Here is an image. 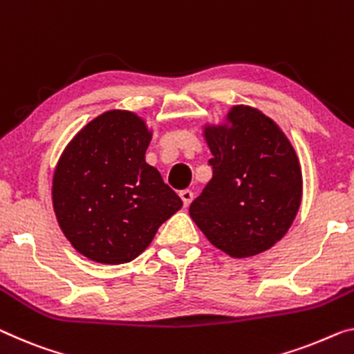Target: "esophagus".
Returning a JSON list of instances; mask_svg holds the SVG:
<instances>
[{
    "instance_id": "34e87169",
    "label": "esophagus",
    "mask_w": 354,
    "mask_h": 354,
    "mask_svg": "<svg viewBox=\"0 0 354 354\" xmlns=\"http://www.w3.org/2000/svg\"><path fill=\"white\" fill-rule=\"evenodd\" d=\"M180 198L183 201V207H188L193 201V192L192 189H183V192H180Z\"/></svg>"
}]
</instances>
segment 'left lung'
<instances>
[{
	"label": "left lung",
	"instance_id": "left-lung-1",
	"mask_svg": "<svg viewBox=\"0 0 354 354\" xmlns=\"http://www.w3.org/2000/svg\"><path fill=\"white\" fill-rule=\"evenodd\" d=\"M231 128H207L212 180L189 215L216 248L247 258L285 236L301 205L302 174L281 129L257 109L237 106Z\"/></svg>",
	"mask_w": 354,
	"mask_h": 354
}]
</instances>
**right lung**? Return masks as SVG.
<instances>
[{
  "instance_id": "add662e5",
  "label": "right lung",
  "mask_w": 354,
  "mask_h": 354,
  "mask_svg": "<svg viewBox=\"0 0 354 354\" xmlns=\"http://www.w3.org/2000/svg\"><path fill=\"white\" fill-rule=\"evenodd\" d=\"M151 134L138 115L106 112L90 122L58 161L53 209L84 257L102 264L138 258L182 199L145 162Z\"/></svg>"
}]
</instances>
